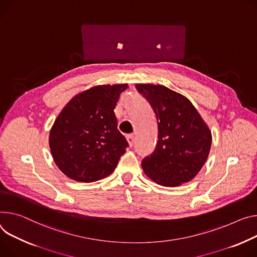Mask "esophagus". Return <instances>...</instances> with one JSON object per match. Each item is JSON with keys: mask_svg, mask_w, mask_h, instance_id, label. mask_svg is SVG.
I'll use <instances>...</instances> for the list:
<instances>
[{"mask_svg": "<svg viewBox=\"0 0 257 257\" xmlns=\"http://www.w3.org/2000/svg\"><path fill=\"white\" fill-rule=\"evenodd\" d=\"M127 141H128V143H129V146H130V147H132V146H133V144H134V141H135V136H134V134H130V135H128V136H127Z\"/></svg>", "mask_w": 257, "mask_h": 257, "instance_id": "34e87169", "label": "esophagus"}]
</instances>
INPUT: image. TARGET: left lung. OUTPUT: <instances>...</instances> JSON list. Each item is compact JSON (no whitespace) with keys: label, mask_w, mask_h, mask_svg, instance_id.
Returning a JSON list of instances; mask_svg holds the SVG:
<instances>
[{"label":"left lung","mask_w":257,"mask_h":257,"mask_svg":"<svg viewBox=\"0 0 257 257\" xmlns=\"http://www.w3.org/2000/svg\"><path fill=\"white\" fill-rule=\"evenodd\" d=\"M135 87L153 107L159 129L155 151L142 162L145 173L164 186L192 180L211 148L208 126L192 102L179 93L162 85Z\"/></svg>","instance_id":"1"}]
</instances>
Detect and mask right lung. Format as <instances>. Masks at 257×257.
<instances>
[{
    "label": "right lung",
    "instance_id": "add662e5",
    "mask_svg": "<svg viewBox=\"0 0 257 257\" xmlns=\"http://www.w3.org/2000/svg\"><path fill=\"white\" fill-rule=\"evenodd\" d=\"M127 84L102 85L76 95L49 135L52 157L69 178L93 182L109 175L129 147L118 130L114 107Z\"/></svg>",
    "mask_w": 257,
    "mask_h": 257
}]
</instances>
